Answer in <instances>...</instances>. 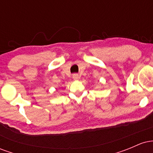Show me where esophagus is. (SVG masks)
<instances>
[{
  "instance_id": "1",
  "label": "esophagus",
  "mask_w": 153,
  "mask_h": 153,
  "mask_svg": "<svg viewBox=\"0 0 153 153\" xmlns=\"http://www.w3.org/2000/svg\"><path fill=\"white\" fill-rule=\"evenodd\" d=\"M79 78H80V76H79L78 74H74L73 75V78L75 80H78V79H79Z\"/></svg>"
}]
</instances>
